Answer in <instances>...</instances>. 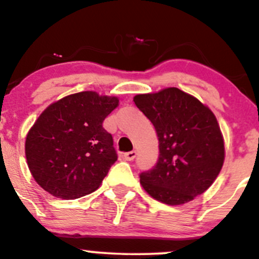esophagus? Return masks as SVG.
<instances>
[{"instance_id":"esophagus-1","label":"esophagus","mask_w":259,"mask_h":259,"mask_svg":"<svg viewBox=\"0 0 259 259\" xmlns=\"http://www.w3.org/2000/svg\"><path fill=\"white\" fill-rule=\"evenodd\" d=\"M136 157V151H130V152L124 153V159L125 160H133Z\"/></svg>"}]
</instances>
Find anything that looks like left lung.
Instances as JSON below:
<instances>
[{
  "instance_id": "1",
  "label": "left lung",
  "mask_w": 259,
  "mask_h": 259,
  "mask_svg": "<svg viewBox=\"0 0 259 259\" xmlns=\"http://www.w3.org/2000/svg\"><path fill=\"white\" fill-rule=\"evenodd\" d=\"M134 102L153 124L159 142L158 162L140 175L141 186L169 206L195 200L224 164V138L214 113L178 88L139 94Z\"/></svg>"
}]
</instances>
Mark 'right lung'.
<instances>
[{"instance_id": "right-lung-1", "label": "right lung", "mask_w": 259, "mask_h": 259, "mask_svg": "<svg viewBox=\"0 0 259 259\" xmlns=\"http://www.w3.org/2000/svg\"><path fill=\"white\" fill-rule=\"evenodd\" d=\"M118 106V97L81 91L51 103L38 115L26 134L25 157L45 191L75 200L99 189L117 160L112 135L102 123Z\"/></svg>"}]
</instances>
